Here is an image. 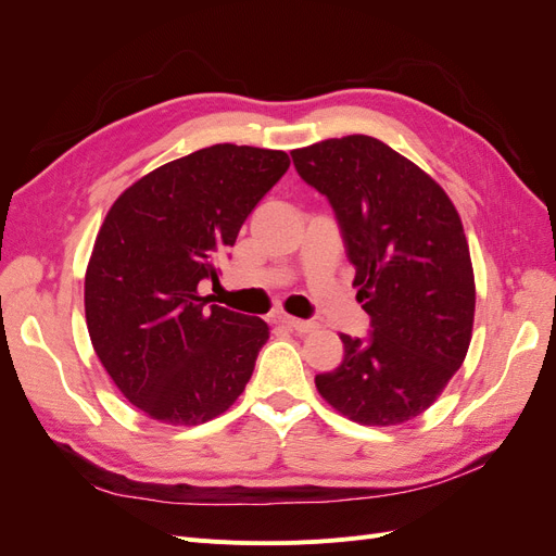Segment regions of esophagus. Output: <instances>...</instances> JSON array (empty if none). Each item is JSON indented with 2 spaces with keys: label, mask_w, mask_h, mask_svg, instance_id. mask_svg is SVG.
I'll use <instances>...</instances> for the list:
<instances>
[{
  "label": "esophagus",
  "mask_w": 556,
  "mask_h": 556,
  "mask_svg": "<svg viewBox=\"0 0 556 556\" xmlns=\"http://www.w3.org/2000/svg\"><path fill=\"white\" fill-rule=\"evenodd\" d=\"M278 319H280L285 327H290V329H294L299 333H311V331L317 329V325L311 323V319H299V317H292V315H280Z\"/></svg>",
  "instance_id": "1"
}]
</instances>
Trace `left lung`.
I'll return each mask as SVG.
<instances>
[{"mask_svg":"<svg viewBox=\"0 0 556 556\" xmlns=\"http://www.w3.org/2000/svg\"><path fill=\"white\" fill-rule=\"evenodd\" d=\"M299 176L336 213L371 333H341L343 362L317 392L352 422L422 415L457 374L476 315L473 264L445 190L387 143L352 134L292 150Z\"/></svg>","mask_w":556,"mask_h":556,"instance_id":"obj_1","label":"left lung"}]
</instances>
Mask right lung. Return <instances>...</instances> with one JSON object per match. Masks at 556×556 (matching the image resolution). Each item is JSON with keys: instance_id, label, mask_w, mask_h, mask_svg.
I'll return each instance as SVG.
<instances>
[{"instance_id": "add662e5", "label": "right lung", "mask_w": 556, "mask_h": 556, "mask_svg": "<svg viewBox=\"0 0 556 556\" xmlns=\"http://www.w3.org/2000/svg\"><path fill=\"white\" fill-rule=\"evenodd\" d=\"M290 169L282 150L217 143L166 162L113 201L86 271L99 362L148 417L194 427L241 396L268 325L211 304L223 252Z\"/></svg>"}]
</instances>
